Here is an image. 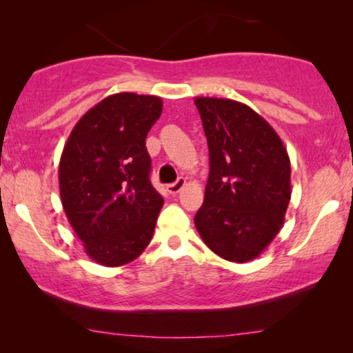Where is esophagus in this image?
<instances>
[{"mask_svg": "<svg viewBox=\"0 0 353 353\" xmlns=\"http://www.w3.org/2000/svg\"><path fill=\"white\" fill-rule=\"evenodd\" d=\"M185 185H186L185 178H178L175 183H172V185L167 186V191L170 192V194H178V192H180L183 188H185Z\"/></svg>", "mask_w": 353, "mask_h": 353, "instance_id": "obj_1", "label": "esophagus"}]
</instances>
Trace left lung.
Returning a JSON list of instances; mask_svg holds the SVG:
<instances>
[{
  "mask_svg": "<svg viewBox=\"0 0 353 353\" xmlns=\"http://www.w3.org/2000/svg\"><path fill=\"white\" fill-rule=\"evenodd\" d=\"M209 144L204 204L194 216L202 241L230 262H249L267 249L291 201V162L267 120L249 105L196 98Z\"/></svg>",
  "mask_w": 353,
  "mask_h": 353,
  "instance_id": "obj_1",
  "label": "left lung"
}]
</instances>
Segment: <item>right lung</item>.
I'll use <instances>...</instances> for the list:
<instances>
[{"mask_svg": "<svg viewBox=\"0 0 353 353\" xmlns=\"http://www.w3.org/2000/svg\"><path fill=\"white\" fill-rule=\"evenodd\" d=\"M161 114L159 96L110 94L77 122L62 151V207L104 267L130 263L151 243L163 199L149 181L146 137Z\"/></svg>", "mask_w": 353, "mask_h": 353, "instance_id": "right-lung-1", "label": "right lung"}]
</instances>
